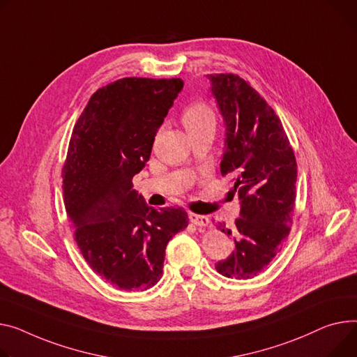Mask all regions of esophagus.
Returning <instances> with one entry per match:
<instances>
[{
  "instance_id": "34e87169",
  "label": "esophagus",
  "mask_w": 357,
  "mask_h": 357,
  "mask_svg": "<svg viewBox=\"0 0 357 357\" xmlns=\"http://www.w3.org/2000/svg\"><path fill=\"white\" fill-rule=\"evenodd\" d=\"M189 221L195 224L197 227H208L209 225V218L206 215H198V213L189 212Z\"/></svg>"
}]
</instances>
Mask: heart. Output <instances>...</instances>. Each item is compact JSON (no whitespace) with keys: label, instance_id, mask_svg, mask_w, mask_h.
<instances>
[{"label":"heart","instance_id":"heart-1","mask_svg":"<svg viewBox=\"0 0 357 357\" xmlns=\"http://www.w3.org/2000/svg\"><path fill=\"white\" fill-rule=\"evenodd\" d=\"M182 122L188 132H195L205 128H215L217 116L209 103L197 100L183 109Z\"/></svg>","mask_w":357,"mask_h":357}]
</instances>
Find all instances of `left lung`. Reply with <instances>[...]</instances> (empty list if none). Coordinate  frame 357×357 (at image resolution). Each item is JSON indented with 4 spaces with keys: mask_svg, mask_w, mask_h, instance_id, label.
<instances>
[{
    "mask_svg": "<svg viewBox=\"0 0 357 357\" xmlns=\"http://www.w3.org/2000/svg\"><path fill=\"white\" fill-rule=\"evenodd\" d=\"M227 126L222 176H232L241 199L232 228H217L234 240L232 254L215 268L228 278L248 280L263 273L290 234L297 163L290 140L273 107L234 73L208 75Z\"/></svg>",
    "mask_w": 357,
    "mask_h": 357,
    "instance_id": "left-lung-1",
    "label": "left lung"
}]
</instances>
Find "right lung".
<instances>
[{
    "label": "right lung",
    "mask_w": 357,
    "mask_h": 357,
    "mask_svg": "<svg viewBox=\"0 0 357 357\" xmlns=\"http://www.w3.org/2000/svg\"><path fill=\"white\" fill-rule=\"evenodd\" d=\"M181 79L125 77L93 93L75 125L63 165V195L89 267L125 291L160 280L165 248L188 227L181 206L153 209L132 178L149 160Z\"/></svg>",
    "instance_id": "1"
}]
</instances>
